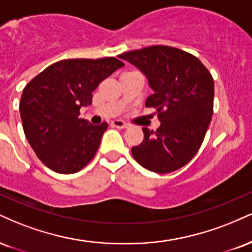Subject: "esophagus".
Here are the masks:
<instances>
[{"label": "esophagus", "mask_w": 252, "mask_h": 252, "mask_svg": "<svg viewBox=\"0 0 252 252\" xmlns=\"http://www.w3.org/2000/svg\"><path fill=\"white\" fill-rule=\"evenodd\" d=\"M111 126H115V128H120V129H126V128H128V124H126V122H123V121H121V120H115V121H113V122H111Z\"/></svg>", "instance_id": "obj_1"}]
</instances>
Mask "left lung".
I'll return each instance as SVG.
<instances>
[{
	"label": "left lung",
	"instance_id": "left-lung-1",
	"mask_svg": "<svg viewBox=\"0 0 252 252\" xmlns=\"http://www.w3.org/2000/svg\"><path fill=\"white\" fill-rule=\"evenodd\" d=\"M147 77L154 90L145 107L156 108L159 128H143L144 139L131 154L138 164L168 174L193 158L207 134L214 109V80L191 54L154 45L118 55Z\"/></svg>",
	"mask_w": 252,
	"mask_h": 252
}]
</instances>
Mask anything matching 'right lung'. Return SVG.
Instances as JSON below:
<instances>
[{
  "label": "right lung",
  "instance_id": "obj_1",
  "mask_svg": "<svg viewBox=\"0 0 252 252\" xmlns=\"http://www.w3.org/2000/svg\"><path fill=\"white\" fill-rule=\"evenodd\" d=\"M123 62L115 57L54 63L23 89L20 114L26 137L44 165L59 174L80 171L95 156L108 123L80 118L93 92Z\"/></svg>",
  "mask_w": 252,
  "mask_h": 252
}]
</instances>
